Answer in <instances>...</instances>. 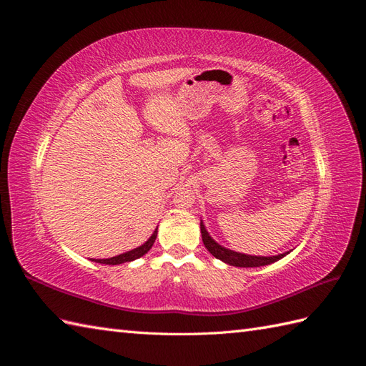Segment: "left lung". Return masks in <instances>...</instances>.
<instances>
[{
	"instance_id": "obj_1",
	"label": "left lung",
	"mask_w": 366,
	"mask_h": 366,
	"mask_svg": "<svg viewBox=\"0 0 366 366\" xmlns=\"http://www.w3.org/2000/svg\"><path fill=\"white\" fill-rule=\"evenodd\" d=\"M200 229H202V238H203L206 249L212 253L217 259H221L229 265H235V267H261V265L276 262L278 259L284 258L285 254H289V252H285L281 254H276V257H253V254H244L239 252H234V250L226 249L223 246H219L218 242H215L212 239V237L207 234L203 221L200 223Z\"/></svg>"
}]
</instances>
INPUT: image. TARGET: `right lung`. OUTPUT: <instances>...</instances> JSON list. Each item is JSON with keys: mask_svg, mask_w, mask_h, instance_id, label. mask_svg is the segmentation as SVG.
Instances as JSON below:
<instances>
[{"mask_svg": "<svg viewBox=\"0 0 366 366\" xmlns=\"http://www.w3.org/2000/svg\"><path fill=\"white\" fill-rule=\"evenodd\" d=\"M157 238V229L154 230V234L149 237V239L145 242V244H142L140 247L137 249H132L129 252H125L122 254H117V257H113V258H108V259H93L96 262H101V264H108V265H117V264H124V262H129V261H134L140 257H143V254L148 253V250L152 247L154 241H156Z\"/></svg>", "mask_w": 366, "mask_h": 366, "instance_id": "1", "label": "right lung"}]
</instances>
